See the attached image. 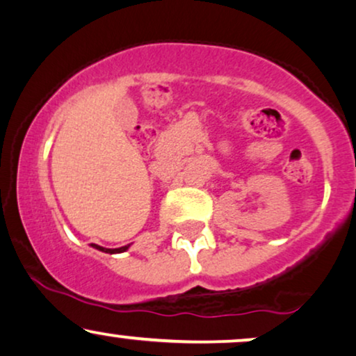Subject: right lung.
I'll return each instance as SVG.
<instances>
[{
  "label": "right lung",
  "mask_w": 356,
  "mask_h": 356,
  "mask_svg": "<svg viewBox=\"0 0 356 356\" xmlns=\"http://www.w3.org/2000/svg\"><path fill=\"white\" fill-rule=\"evenodd\" d=\"M92 248H95V249H99V251H102V252H108V254H115V252H125L127 249L130 248V244H127V245H124V248H117V249H105V248H102V245H97V244H92Z\"/></svg>",
  "instance_id": "add662e5"
}]
</instances>
